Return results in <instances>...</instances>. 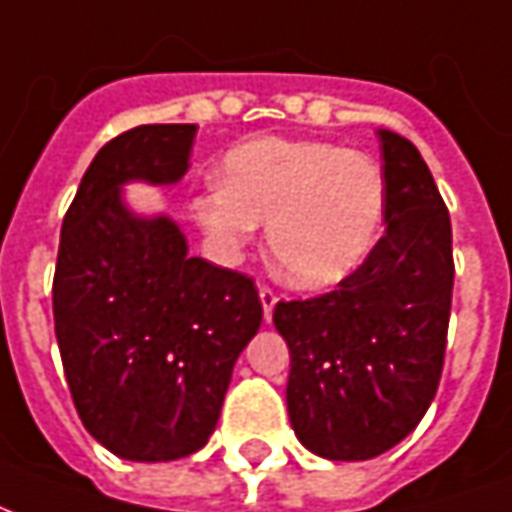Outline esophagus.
Instances as JSON below:
<instances>
[{
  "instance_id": "34e87169",
  "label": "esophagus",
  "mask_w": 512,
  "mask_h": 512,
  "mask_svg": "<svg viewBox=\"0 0 512 512\" xmlns=\"http://www.w3.org/2000/svg\"><path fill=\"white\" fill-rule=\"evenodd\" d=\"M260 301H263V318L271 321V312H274V304H277V293L268 288V285H263L260 288Z\"/></svg>"
}]
</instances>
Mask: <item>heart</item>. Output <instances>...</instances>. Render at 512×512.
<instances>
[{"label": "heart", "mask_w": 512, "mask_h": 512, "mask_svg": "<svg viewBox=\"0 0 512 512\" xmlns=\"http://www.w3.org/2000/svg\"><path fill=\"white\" fill-rule=\"evenodd\" d=\"M386 211L376 158L318 139H255L222 161V183L191 200V216L224 257L268 222L271 266L288 285L326 288L362 266Z\"/></svg>", "instance_id": "obj_1"}]
</instances>
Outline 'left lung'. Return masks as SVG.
I'll use <instances>...</instances> for the list:
<instances>
[{
    "label": "left lung",
    "mask_w": 512,
    "mask_h": 512,
    "mask_svg": "<svg viewBox=\"0 0 512 512\" xmlns=\"http://www.w3.org/2000/svg\"><path fill=\"white\" fill-rule=\"evenodd\" d=\"M378 136L384 235L337 290L274 307L290 348V425L329 461H367L406 439L436 397L447 348L450 213L417 147Z\"/></svg>",
    "instance_id": "obj_1"
}]
</instances>
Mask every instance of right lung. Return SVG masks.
<instances>
[{
    "label": "right lung",
    "mask_w": 512,
    "mask_h": 512,
    "mask_svg": "<svg viewBox=\"0 0 512 512\" xmlns=\"http://www.w3.org/2000/svg\"><path fill=\"white\" fill-rule=\"evenodd\" d=\"M197 126H136L106 142L62 219L54 332L73 406L117 458L158 463L208 444L233 365L263 321L252 277L189 257L167 216L120 186L178 183Z\"/></svg>",
    "instance_id": "add662e5"
}]
</instances>
